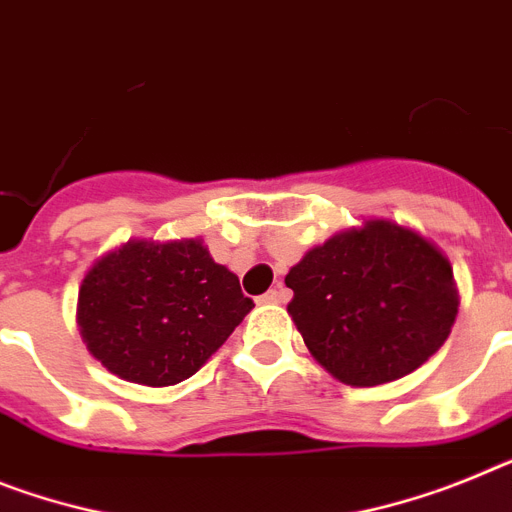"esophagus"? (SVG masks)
<instances>
[{
	"label": "esophagus",
	"instance_id": "1",
	"mask_svg": "<svg viewBox=\"0 0 512 512\" xmlns=\"http://www.w3.org/2000/svg\"><path fill=\"white\" fill-rule=\"evenodd\" d=\"M287 300H290V292H287L282 285H277L274 290L261 295V303H287Z\"/></svg>",
	"mask_w": 512,
	"mask_h": 512
}]
</instances>
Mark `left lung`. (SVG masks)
Wrapping results in <instances>:
<instances>
[{
  "label": "left lung",
  "mask_w": 512,
  "mask_h": 512,
  "mask_svg": "<svg viewBox=\"0 0 512 512\" xmlns=\"http://www.w3.org/2000/svg\"><path fill=\"white\" fill-rule=\"evenodd\" d=\"M287 313L310 355L347 386H381L430 360L451 334V261L391 220L331 235L290 269Z\"/></svg>",
  "instance_id": "1"
}]
</instances>
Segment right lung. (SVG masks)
<instances>
[{
  "label": "right lung",
  "mask_w": 512,
  "mask_h": 512,
  "mask_svg": "<svg viewBox=\"0 0 512 512\" xmlns=\"http://www.w3.org/2000/svg\"><path fill=\"white\" fill-rule=\"evenodd\" d=\"M251 308L202 240H129L85 274L77 323L113 375L160 388L191 378Z\"/></svg>",
  "instance_id": "add662e5"
}]
</instances>
